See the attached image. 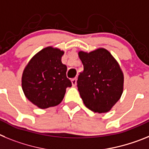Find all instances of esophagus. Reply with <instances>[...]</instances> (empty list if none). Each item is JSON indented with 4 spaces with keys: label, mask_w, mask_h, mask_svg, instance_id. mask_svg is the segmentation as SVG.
<instances>
[{
    "label": "esophagus",
    "mask_w": 149,
    "mask_h": 149,
    "mask_svg": "<svg viewBox=\"0 0 149 149\" xmlns=\"http://www.w3.org/2000/svg\"><path fill=\"white\" fill-rule=\"evenodd\" d=\"M76 81H77V79H76V78L72 79H71V82H72V85H73V86H76Z\"/></svg>",
    "instance_id": "34e87169"
}]
</instances>
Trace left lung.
Returning a JSON list of instances; mask_svg holds the SVG:
<instances>
[{
	"mask_svg": "<svg viewBox=\"0 0 149 149\" xmlns=\"http://www.w3.org/2000/svg\"><path fill=\"white\" fill-rule=\"evenodd\" d=\"M84 70L79 75L77 87L85 107L98 113L110 110L121 98L124 75L111 53L103 48L91 52L80 51Z\"/></svg>",
	"mask_w": 149,
	"mask_h": 149,
	"instance_id": "obj_1",
	"label": "left lung"
}]
</instances>
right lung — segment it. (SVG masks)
Segmentation results:
<instances>
[{"label": "right lung", "instance_id": "1", "mask_svg": "<svg viewBox=\"0 0 149 149\" xmlns=\"http://www.w3.org/2000/svg\"><path fill=\"white\" fill-rule=\"evenodd\" d=\"M64 52L46 47L32 58L23 71L22 86L30 101L40 109L55 107L72 86L67 77V66L61 62Z\"/></svg>", "mask_w": 149, "mask_h": 149}]
</instances>
